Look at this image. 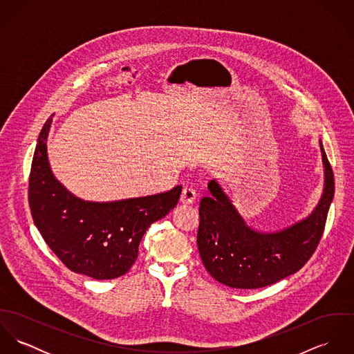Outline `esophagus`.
I'll return each mask as SVG.
<instances>
[{
  "label": "esophagus",
  "mask_w": 354,
  "mask_h": 354,
  "mask_svg": "<svg viewBox=\"0 0 354 354\" xmlns=\"http://www.w3.org/2000/svg\"><path fill=\"white\" fill-rule=\"evenodd\" d=\"M196 199V192L189 188V187H184L183 192H181V198H180V202L183 204H192Z\"/></svg>",
  "instance_id": "esophagus-1"
}]
</instances>
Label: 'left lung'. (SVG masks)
<instances>
[{"label": "left lung", "mask_w": 354, "mask_h": 354, "mask_svg": "<svg viewBox=\"0 0 354 354\" xmlns=\"http://www.w3.org/2000/svg\"><path fill=\"white\" fill-rule=\"evenodd\" d=\"M324 169L320 201L303 219L275 232L250 226L218 180L199 208L198 248L205 270L218 282L236 289H257L297 272L315 252L334 198V174L319 140Z\"/></svg>", "instance_id": "left-lung-1"}]
</instances>
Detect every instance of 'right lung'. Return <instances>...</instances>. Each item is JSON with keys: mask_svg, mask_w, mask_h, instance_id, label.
Listing matches in <instances>:
<instances>
[{"mask_svg": "<svg viewBox=\"0 0 354 354\" xmlns=\"http://www.w3.org/2000/svg\"><path fill=\"white\" fill-rule=\"evenodd\" d=\"M49 118L34 152L28 201L34 223L55 256L73 272L94 279L124 275L138 259L150 225L176 207L183 187L113 202L83 201L53 174L48 156Z\"/></svg>", "mask_w": 354, "mask_h": 354, "instance_id": "add662e5", "label": "right lung"}]
</instances>
